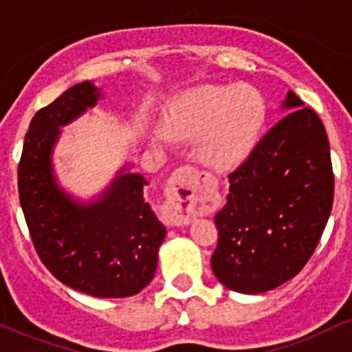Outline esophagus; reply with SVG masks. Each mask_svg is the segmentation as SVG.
<instances>
[{
    "instance_id": "esophagus-1",
    "label": "esophagus",
    "mask_w": 352,
    "mask_h": 352,
    "mask_svg": "<svg viewBox=\"0 0 352 352\" xmlns=\"http://www.w3.org/2000/svg\"><path fill=\"white\" fill-rule=\"evenodd\" d=\"M215 184V179L207 172H200L193 167H180L173 173L170 193L172 223L184 227L192 221V210L201 204L208 187Z\"/></svg>"
}]
</instances>
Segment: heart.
Here are the masks:
<instances>
[{
	"mask_svg": "<svg viewBox=\"0 0 352 352\" xmlns=\"http://www.w3.org/2000/svg\"><path fill=\"white\" fill-rule=\"evenodd\" d=\"M266 117L265 100L248 84H204L182 92L168 107L167 125L153 127V139L168 144L172 135L195 139L201 162L230 167L250 155Z\"/></svg>",
	"mask_w": 352,
	"mask_h": 352,
	"instance_id": "obj_1",
	"label": "heart"
}]
</instances>
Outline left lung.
<instances>
[{"label": "left lung", "instance_id": "obj_1", "mask_svg": "<svg viewBox=\"0 0 352 352\" xmlns=\"http://www.w3.org/2000/svg\"><path fill=\"white\" fill-rule=\"evenodd\" d=\"M273 125L228 175L227 205L215 215L217 280L260 294L292 280L316 248L333 208L329 142L316 112L288 91Z\"/></svg>", "mask_w": 352, "mask_h": 352}]
</instances>
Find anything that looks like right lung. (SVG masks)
Returning a JSON list of instances; mask_svg holds the SVG:
<instances>
[{
	"instance_id": "1",
	"label": "right lung",
	"mask_w": 352,
	"mask_h": 352,
	"mask_svg": "<svg viewBox=\"0 0 352 352\" xmlns=\"http://www.w3.org/2000/svg\"><path fill=\"white\" fill-rule=\"evenodd\" d=\"M100 99L84 80L36 112L18 168L19 201L36 252L60 283L96 298H127L152 281L167 235L144 197L148 182L127 162L99 195L80 200L60 187L52 164L64 125Z\"/></svg>"
}]
</instances>
